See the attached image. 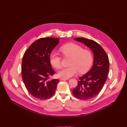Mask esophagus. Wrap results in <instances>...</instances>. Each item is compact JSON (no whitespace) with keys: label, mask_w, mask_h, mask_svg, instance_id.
Here are the masks:
<instances>
[{"label":"esophagus","mask_w":127,"mask_h":127,"mask_svg":"<svg viewBox=\"0 0 127 127\" xmlns=\"http://www.w3.org/2000/svg\"><path fill=\"white\" fill-rule=\"evenodd\" d=\"M68 79H65V78H61L59 79V80L61 81V80H68Z\"/></svg>","instance_id":"34e87169"}]
</instances>
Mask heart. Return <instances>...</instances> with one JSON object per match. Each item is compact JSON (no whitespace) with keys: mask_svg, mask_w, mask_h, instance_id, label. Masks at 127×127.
Instances as JSON below:
<instances>
[{"mask_svg":"<svg viewBox=\"0 0 127 127\" xmlns=\"http://www.w3.org/2000/svg\"><path fill=\"white\" fill-rule=\"evenodd\" d=\"M64 57L70 58L69 67L63 68L58 72L60 77L68 79L77 74L78 71L81 74L87 72L93 63L92 52L83 48L77 44L69 43L62 46L60 49ZM51 64L56 69H60L62 66V59L55 53H52L50 56Z\"/></svg>","mask_w":127,"mask_h":127,"instance_id":"b5f03b06","label":"heart"}]
</instances>
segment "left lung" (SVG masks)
Masks as SVG:
<instances>
[{"label": "left lung", "mask_w": 127, "mask_h": 127, "mask_svg": "<svg viewBox=\"0 0 127 127\" xmlns=\"http://www.w3.org/2000/svg\"><path fill=\"white\" fill-rule=\"evenodd\" d=\"M74 40L84 44L94 53L93 67L79 78L77 86L72 91L76 98L88 100L96 96L102 89L109 71V60L103 49L96 42L84 38H76Z\"/></svg>", "instance_id": "8db88e82"}]
</instances>
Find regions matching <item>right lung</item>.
Returning <instances> with one entry per match:
<instances>
[{"label": "right lung", "mask_w": 127, "mask_h": 127, "mask_svg": "<svg viewBox=\"0 0 127 127\" xmlns=\"http://www.w3.org/2000/svg\"><path fill=\"white\" fill-rule=\"evenodd\" d=\"M59 39L40 38L31 44L23 56L22 78L29 93L37 99L45 100L53 96L59 82L57 79L49 80L55 72L51 67L50 56Z\"/></svg>", "instance_id": "right-lung-1"}]
</instances>
